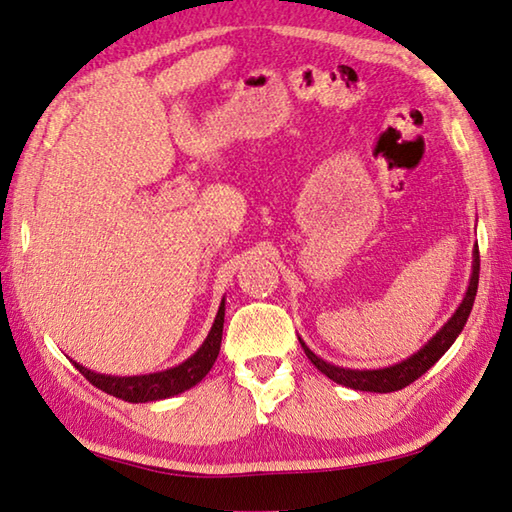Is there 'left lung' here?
I'll return each instance as SVG.
<instances>
[{
    "label": "left lung",
    "mask_w": 512,
    "mask_h": 512,
    "mask_svg": "<svg viewBox=\"0 0 512 512\" xmlns=\"http://www.w3.org/2000/svg\"><path fill=\"white\" fill-rule=\"evenodd\" d=\"M477 288H479V247H474L472 279H470L468 292H465V299L459 306V310H456L452 319L447 321V324L432 337V342H427L416 355L407 357L405 362H400L396 366H389V369H378V371L342 369V366L324 362L321 357L312 353L310 348L301 342V339L299 342L303 346V351H306L308 360L337 384H344V387H351L357 391H373V393L400 391V389L409 387L411 382H416L425 371L432 369V366L445 355L447 348L454 344V339L459 337V333L465 326V321H468V317H470V310L474 306V297H477Z\"/></svg>",
    "instance_id": "left-lung-1"
}]
</instances>
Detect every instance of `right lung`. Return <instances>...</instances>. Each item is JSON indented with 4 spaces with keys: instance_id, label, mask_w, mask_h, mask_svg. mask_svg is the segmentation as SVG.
<instances>
[{
    "instance_id": "right-lung-1",
    "label": "right lung",
    "mask_w": 512,
    "mask_h": 512,
    "mask_svg": "<svg viewBox=\"0 0 512 512\" xmlns=\"http://www.w3.org/2000/svg\"><path fill=\"white\" fill-rule=\"evenodd\" d=\"M222 326H224V301L220 303L218 317H215L211 333L204 339L200 351H197L193 357H188L186 362L175 366V369H168L161 373L134 375V378H112V375H101V373L89 371L76 362L74 366L94 384L96 389L110 393L114 398H121L128 402H150V400L170 398L175 396V393H182L186 389L195 387V384L211 371V366L215 360H218V353H220Z\"/></svg>"
}]
</instances>
